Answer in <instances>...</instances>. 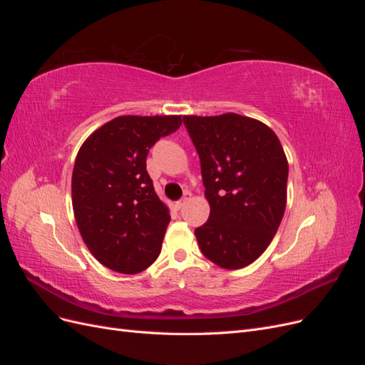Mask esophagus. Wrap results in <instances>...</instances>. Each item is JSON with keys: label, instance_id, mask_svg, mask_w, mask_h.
I'll use <instances>...</instances> for the list:
<instances>
[{"label": "esophagus", "instance_id": "1", "mask_svg": "<svg viewBox=\"0 0 365 365\" xmlns=\"http://www.w3.org/2000/svg\"><path fill=\"white\" fill-rule=\"evenodd\" d=\"M189 200H190V193H185V195H184V197H182V200H181V201H178V202H176V204H175V207H176V208H178V210H181V208H182L184 205H185V202H187V201H189Z\"/></svg>", "mask_w": 365, "mask_h": 365}]
</instances>
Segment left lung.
Wrapping results in <instances>:
<instances>
[{"label":"left lung","instance_id":"1","mask_svg":"<svg viewBox=\"0 0 365 365\" xmlns=\"http://www.w3.org/2000/svg\"><path fill=\"white\" fill-rule=\"evenodd\" d=\"M200 155L208 220L195 230L204 256L225 269L268 248L286 207L288 160L262 121L239 114L182 117Z\"/></svg>","mask_w":365,"mask_h":365}]
</instances>
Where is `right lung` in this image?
Segmentation results:
<instances>
[{
    "label": "right lung",
    "mask_w": 365,
    "mask_h": 365,
    "mask_svg": "<svg viewBox=\"0 0 365 365\" xmlns=\"http://www.w3.org/2000/svg\"><path fill=\"white\" fill-rule=\"evenodd\" d=\"M181 115H121L86 138L71 178L82 239L106 268L137 274L157 260L169 210L146 170L149 149L178 129Z\"/></svg>",
    "instance_id": "1"
}]
</instances>
